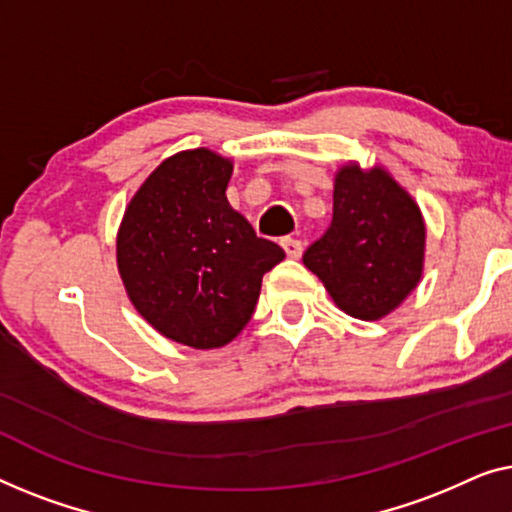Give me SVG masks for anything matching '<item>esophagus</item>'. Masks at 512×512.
Returning <instances> with one entry per match:
<instances>
[{"label": "esophagus", "mask_w": 512, "mask_h": 512, "mask_svg": "<svg viewBox=\"0 0 512 512\" xmlns=\"http://www.w3.org/2000/svg\"><path fill=\"white\" fill-rule=\"evenodd\" d=\"M280 246H283L287 257H292V259H299L301 253H304V243H301L299 239H292V236H285V239L280 241Z\"/></svg>", "instance_id": "34e87169"}]
</instances>
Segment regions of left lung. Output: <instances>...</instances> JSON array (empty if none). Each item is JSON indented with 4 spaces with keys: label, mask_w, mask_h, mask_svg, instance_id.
I'll return each mask as SVG.
<instances>
[{
    "label": "left lung",
    "mask_w": 512,
    "mask_h": 512,
    "mask_svg": "<svg viewBox=\"0 0 512 512\" xmlns=\"http://www.w3.org/2000/svg\"><path fill=\"white\" fill-rule=\"evenodd\" d=\"M424 236L420 206L383 167L345 164L334 183V218L304 264L341 311L380 320L420 283Z\"/></svg>",
    "instance_id": "1"
}]
</instances>
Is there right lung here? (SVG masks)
<instances>
[{
    "label": "right lung",
    "mask_w": 512,
    "mask_h": 512,
    "mask_svg": "<svg viewBox=\"0 0 512 512\" xmlns=\"http://www.w3.org/2000/svg\"><path fill=\"white\" fill-rule=\"evenodd\" d=\"M232 171L208 148L176 153L139 187L118 232L129 301L162 336L197 350L241 334L262 276L285 257L229 206Z\"/></svg>",
    "instance_id": "right-lung-1"
}]
</instances>
